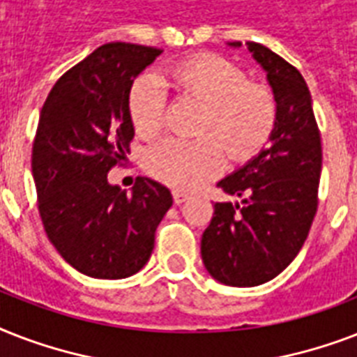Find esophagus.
Listing matches in <instances>:
<instances>
[{
  "label": "esophagus",
  "mask_w": 357,
  "mask_h": 357,
  "mask_svg": "<svg viewBox=\"0 0 357 357\" xmlns=\"http://www.w3.org/2000/svg\"><path fill=\"white\" fill-rule=\"evenodd\" d=\"M174 204L179 206V204H183V202L189 200V195H185V192H179V190H174Z\"/></svg>",
  "instance_id": "obj_1"
}]
</instances>
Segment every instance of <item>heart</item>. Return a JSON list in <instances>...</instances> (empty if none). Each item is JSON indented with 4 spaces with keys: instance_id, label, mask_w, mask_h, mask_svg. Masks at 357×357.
Returning a JSON list of instances; mask_svg holds the SVG:
<instances>
[{
    "instance_id": "heart-1",
    "label": "heart",
    "mask_w": 357,
    "mask_h": 357,
    "mask_svg": "<svg viewBox=\"0 0 357 357\" xmlns=\"http://www.w3.org/2000/svg\"><path fill=\"white\" fill-rule=\"evenodd\" d=\"M172 83L185 96L204 103L200 135L187 142L167 139L146 153L151 178L178 190H190L222 168L224 151L234 161L248 159L265 146L276 123V100L271 89L246 81L241 66L215 53H200L167 68L165 75H142L131 86L129 119L140 137L161 131L167 91Z\"/></svg>"
}]
</instances>
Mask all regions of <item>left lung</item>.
Masks as SVG:
<instances>
[{
	"label": "left lung",
	"mask_w": 357,
	"mask_h": 357,
	"mask_svg": "<svg viewBox=\"0 0 357 357\" xmlns=\"http://www.w3.org/2000/svg\"><path fill=\"white\" fill-rule=\"evenodd\" d=\"M241 47V42H228ZM276 100L268 146L217 187L238 202H217L202 235V261L217 282L255 287L291 265L317 213L321 133L310 89L298 70L257 42H246Z\"/></svg>",
	"instance_id": "8db88e82"
}]
</instances>
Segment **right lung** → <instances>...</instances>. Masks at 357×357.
I'll return each mask as SVG.
<instances>
[{
  "mask_svg": "<svg viewBox=\"0 0 357 357\" xmlns=\"http://www.w3.org/2000/svg\"><path fill=\"white\" fill-rule=\"evenodd\" d=\"M162 50L109 42L53 85L33 144V179L47 238L75 271L100 280L133 276L148 263L155 229L172 207L165 185L139 178L126 192L107 172L128 153V100L137 75Z\"/></svg>",
  "mask_w": 357,
  "mask_h": 357,
  "instance_id": "1",
  "label": "right lung"
}]
</instances>
